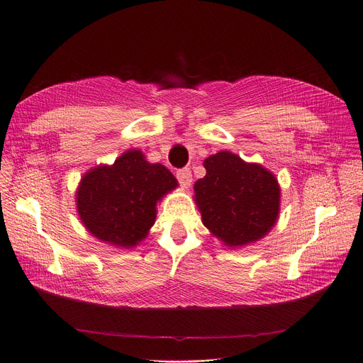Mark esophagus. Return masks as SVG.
<instances>
[{"mask_svg": "<svg viewBox=\"0 0 363 363\" xmlns=\"http://www.w3.org/2000/svg\"><path fill=\"white\" fill-rule=\"evenodd\" d=\"M177 178L181 184L182 188H188L193 182V175H191V170L190 169H181L177 172Z\"/></svg>", "mask_w": 363, "mask_h": 363, "instance_id": "34e87169", "label": "esophagus"}]
</instances>
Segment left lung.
<instances>
[{"instance_id": "8db88e82", "label": "left lung", "mask_w": 363, "mask_h": 363, "mask_svg": "<svg viewBox=\"0 0 363 363\" xmlns=\"http://www.w3.org/2000/svg\"><path fill=\"white\" fill-rule=\"evenodd\" d=\"M203 166L206 175L194 184L203 225L233 249L265 238L280 213V185L274 173L231 151L208 157Z\"/></svg>"}]
</instances>
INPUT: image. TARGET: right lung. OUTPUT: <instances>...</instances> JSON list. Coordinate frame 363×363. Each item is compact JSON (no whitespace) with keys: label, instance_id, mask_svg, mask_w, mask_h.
Returning <instances> with one entry per match:
<instances>
[{"label":"right lung","instance_id":"right-lung-1","mask_svg":"<svg viewBox=\"0 0 363 363\" xmlns=\"http://www.w3.org/2000/svg\"><path fill=\"white\" fill-rule=\"evenodd\" d=\"M177 186L167 167L147 162L140 150H128L113 164L84 173L75 191L77 212L93 238L130 249L147 238L157 204Z\"/></svg>","mask_w":363,"mask_h":363}]
</instances>
